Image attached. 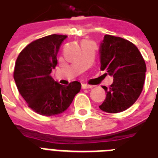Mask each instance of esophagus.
I'll return each instance as SVG.
<instances>
[{"label": "esophagus", "instance_id": "1", "mask_svg": "<svg viewBox=\"0 0 158 158\" xmlns=\"http://www.w3.org/2000/svg\"><path fill=\"white\" fill-rule=\"evenodd\" d=\"M93 86H91V85H87V84H81V88L82 89H88V88H92Z\"/></svg>", "mask_w": 158, "mask_h": 158}]
</instances>
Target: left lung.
<instances>
[{
	"mask_svg": "<svg viewBox=\"0 0 158 158\" xmlns=\"http://www.w3.org/2000/svg\"><path fill=\"white\" fill-rule=\"evenodd\" d=\"M101 70L113 77L106 91V97L99 106L102 111L117 113L129 108L142 93L147 67L137 47L122 37L105 35L101 42Z\"/></svg>",
	"mask_w": 158,
	"mask_h": 158,
	"instance_id": "8db88e82",
	"label": "left lung"
}]
</instances>
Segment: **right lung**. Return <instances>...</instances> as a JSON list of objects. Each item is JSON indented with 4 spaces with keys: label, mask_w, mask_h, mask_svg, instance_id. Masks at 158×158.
Here are the masks:
<instances>
[{
    "label": "right lung",
    "mask_w": 158,
    "mask_h": 158,
    "mask_svg": "<svg viewBox=\"0 0 158 158\" xmlns=\"http://www.w3.org/2000/svg\"><path fill=\"white\" fill-rule=\"evenodd\" d=\"M66 37L53 34L37 39L27 45L16 59L13 76L19 92L30 108L42 116L62 113L81 90L77 81L64 86L51 77L57 64L58 51Z\"/></svg>",
    "instance_id": "right-lung-1"
}]
</instances>
